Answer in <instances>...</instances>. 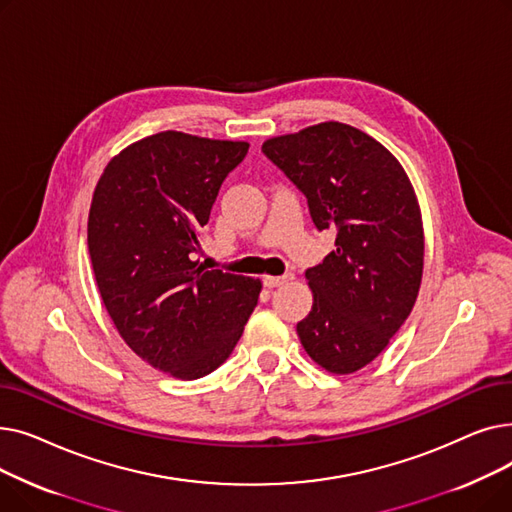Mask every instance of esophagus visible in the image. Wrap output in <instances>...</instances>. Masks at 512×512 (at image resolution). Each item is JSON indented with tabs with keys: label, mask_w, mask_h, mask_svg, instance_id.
<instances>
[{
	"label": "esophagus",
	"mask_w": 512,
	"mask_h": 512,
	"mask_svg": "<svg viewBox=\"0 0 512 512\" xmlns=\"http://www.w3.org/2000/svg\"><path fill=\"white\" fill-rule=\"evenodd\" d=\"M290 280H292L290 274H284V276H265V278H263V284H265L267 288H278V286H282V284H286V282H290Z\"/></svg>",
	"instance_id": "34e87169"
}]
</instances>
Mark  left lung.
<instances>
[{
  "label": "left lung",
  "mask_w": 512,
  "mask_h": 512,
  "mask_svg": "<svg viewBox=\"0 0 512 512\" xmlns=\"http://www.w3.org/2000/svg\"><path fill=\"white\" fill-rule=\"evenodd\" d=\"M261 151L307 197L336 249L305 272L313 292L297 324L307 355L330 373L369 365L405 324L423 276V222L400 161L363 130L321 122L267 139Z\"/></svg>",
  "instance_id": "left-lung-1"
}]
</instances>
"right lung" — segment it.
Segmentation results:
<instances>
[{
  "instance_id": "right-lung-1",
  "label": "right lung",
  "mask_w": 512,
  "mask_h": 512,
  "mask_svg": "<svg viewBox=\"0 0 512 512\" xmlns=\"http://www.w3.org/2000/svg\"><path fill=\"white\" fill-rule=\"evenodd\" d=\"M247 141L164 130L128 145L93 193L87 242L101 301L151 367L197 380L234 351L261 280L205 270V224Z\"/></svg>"
}]
</instances>
